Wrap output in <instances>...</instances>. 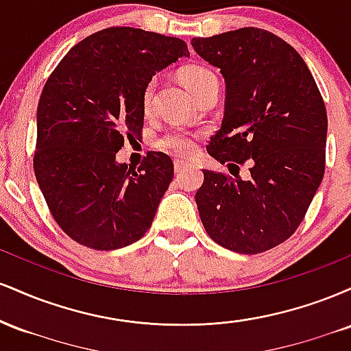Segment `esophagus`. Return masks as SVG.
<instances>
[{"mask_svg": "<svg viewBox=\"0 0 351 351\" xmlns=\"http://www.w3.org/2000/svg\"><path fill=\"white\" fill-rule=\"evenodd\" d=\"M186 167H188V165L184 163V162H181V160H175V173H178V175H180V173L183 171Z\"/></svg>", "mask_w": 351, "mask_h": 351, "instance_id": "obj_1", "label": "esophagus"}]
</instances>
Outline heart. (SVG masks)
<instances>
[{"label":"heart","instance_id":"b5f03b06","mask_svg":"<svg viewBox=\"0 0 351 351\" xmlns=\"http://www.w3.org/2000/svg\"><path fill=\"white\" fill-rule=\"evenodd\" d=\"M216 79L215 72L209 71L208 67L199 66V64H189V66L181 69V80L184 82L189 90L193 94H198L199 88H203L209 80ZM156 80L152 79L147 84L142 92V106L143 110H148L152 107L153 102V94H155ZM158 148L160 150L171 153V155L181 156V158H189L191 155H195L196 147H198V136L191 132L183 130V128H173V130L165 134L162 138L158 140Z\"/></svg>","mask_w":351,"mask_h":351}]
</instances>
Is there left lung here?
I'll use <instances>...</instances> for the list:
<instances>
[{
  "label": "left lung",
  "mask_w": 351,
  "mask_h": 351,
  "mask_svg": "<svg viewBox=\"0 0 351 351\" xmlns=\"http://www.w3.org/2000/svg\"><path fill=\"white\" fill-rule=\"evenodd\" d=\"M226 80L223 125L206 150L237 173L203 170L201 223L215 243L259 254L287 241L325 173L327 110L307 64L291 44L259 27L193 38ZM252 176L243 180L239 165Z\"/></svg>",
  "instance_id": "1"
}]
</instances>
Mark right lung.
Segmentation results:
<instances>
[{"instance_id": "obj_1", "label": "right lung", "mask_w": 351, "mask_h": 351, "mask_svg": "<svg viewBox=\"0 0 351 351\" xmlns=\"http://www.w3.org/2000/svg\"><path fill=\"white\" fill-rule=\"evenodd\" d=\"M189 56L186 43L135 27H107L75 44L43 88L34 175L58 226L75 243L112 251L152 226L173 162L148 152L136 170L115 162L143 130L142 92L156 71Z\"/></svg>"}]
</instances>
